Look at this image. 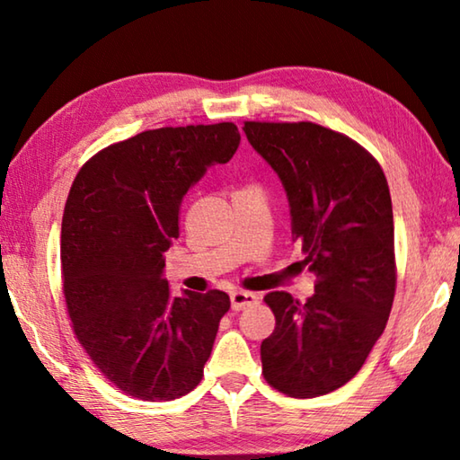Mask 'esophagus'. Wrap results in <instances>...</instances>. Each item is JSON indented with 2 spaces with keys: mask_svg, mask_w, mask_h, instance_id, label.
I'll return each mask as SVG.
<instances>
[{
  "mask_svg": "<svg viewBox=\"0 0 460 460\" xmlns=\"http://www.w3.org/2000/svg\"><path fill=\"white\" fill-rule=\"evenodd\" d=\"M255 302H258V294H253V292H233L231 294V306H233V310H243V308H247V306H252V305H255Z\"/></svg>",
  "mask_w": 460,
  "mask_h": 460,
  "instance_id": "esophagus-1",
  "label": "esophagus"
}]
</instances>
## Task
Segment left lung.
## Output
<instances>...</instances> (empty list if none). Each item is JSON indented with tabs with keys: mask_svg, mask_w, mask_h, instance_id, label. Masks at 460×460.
Listing matches in <instances>:
<instances>
[{
	"mask_svg": "<svg viewBox=\"0 0 460 460\" xmlns=\"http://www.w3.org/2000/svg\"><path fill=\"white\" fill-rule=\"evenodd\" d=\"M249 144L276 170L292 241L314 271L300 302L270 292L276 329L261 342V373L290 398H316L357 376L392 313L394 213L379 162L345 134L313 121H245Z\"/></svg>",
	"mask_w": 460,
	"mask_h": 460,
	"instance_id": "obj_1",
	"label": "left lung"
}]
</instances>
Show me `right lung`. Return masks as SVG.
Instances as JSON below:
<instances>
[{
  "label": "right lung",
  "mask_w": 460,
  "mask_h": 460,
  "mask_svg": "<svg viewBox=\"0 0 460 460\" xmlns=\"http://www.w3.org/2000/svg\"><path fill=\"white\" fill-rule=\"evenodd\" d=\"M235 123L160 128L84 162L60 231L62 294L75 337L95 367L131 398L170 402L200 384L219 323L221 290L172 296L164 252L181 235L186 190L227 164Z\"/></svg>",
  "instance_id": "1"
}]
</instances>
